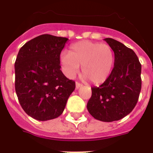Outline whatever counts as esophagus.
<instances>
[{
    "label": "esophagus",
    "mask_w": 153,
    "mask_h": 153,
    "mask_svg": "<svg viewBox=\"0 0 153 153\" xmlns=\"http://www.w3.org/2000/svg\"><path fill=\"white\" fill-rule=\"evenodd\" d=\"M82 86H83V85L81 84V83H78V82H76V90H78V89H79V87H81Z\"/></svg>",
    "instance_id": "obj_1"
}]
</instances>
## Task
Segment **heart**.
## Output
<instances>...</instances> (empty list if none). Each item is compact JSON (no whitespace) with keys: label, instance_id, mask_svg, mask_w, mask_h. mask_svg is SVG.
<instances>
[{"label":"heart","instance_id":"b5f03b06","mask_svg":"<svg viewBox=\"0 0 153 153\" xmlns=\"http://www.w3.org/2000/svg\"><path fill=\"white\" fill-rule=\"evenodd\" d=\"M60 62L69 77H74L82 66L84 79H90L94 84H100L111 73L114 53L108 44L83 40L73 44L70 53H62Z\"/></svg>","mask_w":153,"mask_h":153}]
</instances>
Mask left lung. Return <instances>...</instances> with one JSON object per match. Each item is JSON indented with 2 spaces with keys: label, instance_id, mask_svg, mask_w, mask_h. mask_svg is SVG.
<instances>
[{
  "label": "left lung",
  "instance_id": "left-lung-1",
  "mask_svg": "<svg viewBox=\"0 0 153 153\" xmlns=\"http://www.w3.org/2000/svg\"><path fill=\"white\" fill-rule=\"evenodd\" d=\"M104 40L114 52V67L102 85L92 87L86 107L96 120L113 122L129 114L136 106L142 87V67L132 49L114 39Z\"/></svg>",
  "mask_w": 153,
  "mask_h": 153
}]
</instances>
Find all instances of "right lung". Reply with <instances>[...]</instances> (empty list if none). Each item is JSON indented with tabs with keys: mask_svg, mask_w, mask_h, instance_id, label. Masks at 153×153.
<instances>
[{
	"mask_svg": "<svg viewBox=\"0 0 153 153\" xmlns=\"http://www.w3.org/2000/svg\"><path fill=\"white\" fill-rule=\"evenodd\" d=\"M67 40L43 34L27 42L18 52L14 64L16 93L25 113L36 120L60 117L75 90V82L60 70V53Z\"/></svg>",
	"mask_w": 153,
	"mask_h": 153,
	"instance_id": "1",
	"label": "right lung"
}]
</instances>
